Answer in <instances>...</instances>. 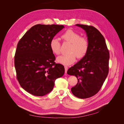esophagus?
I'll use <instances>...</instances> for the list:
<instances>
[{"label":"esophagus","mask_w":124,"mask_h":124,"mask_svg":"<svg viewBox=\"0 0 124 124\" xmlns=\"http://www.w3.org/2000/svg\"><path fill=\"white\" fill-rule=\"evenodd\" d=\"M64 68H65V74H66L67 71V70H68V67H67V66H64Z\"/></svg>","instance_id":"1"}]
</instances>
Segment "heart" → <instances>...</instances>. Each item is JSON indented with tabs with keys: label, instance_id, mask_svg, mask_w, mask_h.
Instances as JSON below:
<instances>
[{
	"label": "heart",
	"instance_id": "obj_1",
	"mask_svg": "<svg viewBox=\"0 0 124 124\" xmlns=\"http://www.w3.org/2000/svg\"><path fill=\"white\" fill-rule=\"evenodd\" d=\"M65 42L70 43L68 52L66 55H61L57 58V61L64 65H69L75 62L76 57L82 59L87 54L89 50V43L88 39L80 37L79 34L72 30H68L61 35ZM50 47L53 53L56 55L60 53L61 43L58 39L53 38L50 43Z\"/></svg>",
	"mask_w": 124,
	"mask_h": 124
}]
</instances>
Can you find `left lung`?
I'll return each instance as SVG.
<instances>
[{"label": "left lung", "mask_w": 124, "mask_h": 124, "mask_svg": "<svg viewBox=\"0 0 124 124\" xmlns=\"http://www.w3.org/2000/svg\"><path fill=\"white\" fill-rule=\"evenodd\" d=\"M85 31L89 43L87 54L67 71L77 78L71 92L79 99H87L99 92L108 73L109 53L103 36L92 25L77 24Z\"/></svg>", "instance_id": "1"}]
</instances>
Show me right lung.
Wrapping results in <instances>:
<instances>
[{
    "label": "right lung",
    "mask_w": 124,
    "mask_h": 124,
    "mask_svg": "<svg viewBox=\"0 0 124 124\" xmlns=\"http://www.w3.org/2000/svg\"><path fill=\"white\" fill-rule=\"evenodd\" d=\"M63 25L38 24L19 41L15 56L17 79L21 87L35 96H44L53 89L55 81L65 72L63 65L55 62L51 40Z\"/></svg>",
    "instance_id": "1"
}]
</instances>
